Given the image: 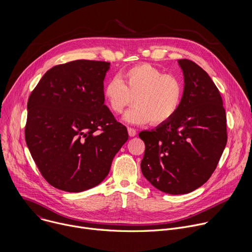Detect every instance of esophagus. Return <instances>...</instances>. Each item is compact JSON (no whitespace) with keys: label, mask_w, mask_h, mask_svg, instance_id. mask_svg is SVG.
Listing matches in <instances>:
<instances>
[{"label":"esophagus","mask_w":252,"mask_h":252,"mask_svg":"<svg viewBox=\"0 0 252 252\" xmlns=\"http://www.w3.org/2000/svg\"><path fill=\"white\" fill-rule=\"evenodd\" d=\"M127 131H128L129 136H134L136 134V130L132 127H127Z\"/></svg>","instance_id":"obj_1"}]
</instances>
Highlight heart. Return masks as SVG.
<instances>
[{"mask_svg": "<svg viewBox=\"0 0 252 252\" xmlns=\"http://www.w3.org/2000/svg\"><path fill=\"white\" fill-rule=\"evenodd\" d=\"M103 97L110 110L120 115L126 107L136 103L125 115L129 124L151 122L160 126L169 122L178 112L184 97V86L178 78L165 75L151 63H139L126 69L123 81L116 77L106 83Z\"/></svg>", "mask_w": 252, "mask_h": 252, "instance_id": "b5f03b06", "label": "heart"}]
</instances>
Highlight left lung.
I'll list each match as a JSON object with an SVG mask.
<instances>
[{
	"mask_svg": "<svg viewBox=\"0 0 252 252\" xmlns=\"http://www.w3.org/2000/svg\"><path fill=\"white\" fill-rule=\"evenodd\" d=\"M185 76L182 105L167 123L138 136L145 141L142 174L169 194L205 184L226 146V116L219 89L194 62L178 60Z\"/></svg>",
	"mask_w": 252,
	"mask_h": 252,
	"instance_id": "8db88e82",
	"label": "left lung"
}]
</instances>
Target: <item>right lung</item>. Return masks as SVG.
Returning <instances> with one entry per match:
<instances>
[{
  "instance_id": "1",
  "label": "right lung",
  "mask_w": 252,
  "mask_h": 252,
  "mask_svg": "<svg viewBox=\"0 0 252 252\" xmlns=\"http://www.w3.org/2000/svg\"><path fill=\"white\" fill-rule=\"evenodd\" d=\"M110 63L77 60L50 68L31 93L25 137L41 174L67 192L90 189L109 174L128 138L104 104Z\"/></svg>"
}]
</instances>
